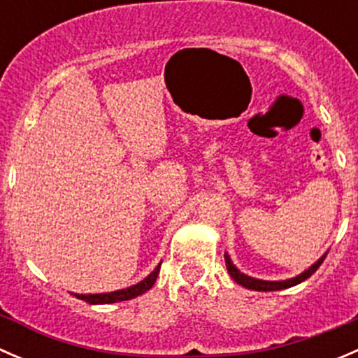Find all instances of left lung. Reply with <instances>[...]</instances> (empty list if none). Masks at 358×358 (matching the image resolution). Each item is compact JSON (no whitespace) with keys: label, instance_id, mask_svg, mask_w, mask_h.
Segmentation results:
<instances>
[{"label":"left lung","instance_id":"obj_1","mask_svg":"<svg viewBox=\"0 0 358 358\" xmlns=\"http://www.w3.org/2000/svg\"><path fill=\"white\" fill-rule=\"evenodd\" d=\"M324 258H326V255L320 256L312 266H308V270H305V272H301L299 275L292 277V279H286V280H262V279H255V277H249L234 265L232 259H230V256L227 255V252H225V265H227V270H229L230 277H232V279L236 280L237 284H241L243 287H248V289H252V291H280V289H287V287L296 286V284L308 279V277L312 275V273H315L317 268L322 265Z\"/></svg>","mask_w":358,"mask_h":358}]
</instances>
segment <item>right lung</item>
I'll return each instance as SVG.
<instances>
[{"mask_svg": "<svg viewBox=\"0 0 358 358\" xmlns=\"http://www.w3.org/2000/svg\"><path fill=\"white\" fill-rule=\"evenodd\" d=\"M159 268H161V263L156 266L152 273L145 277L142 282L135 284V286H129L126 289H119V291H112V292H100V294H72L76 296L78 299H83V301L90 303V305H107V303H117V301H126V299H133L136 296L143 294L145 291H149L150 287L154 286L156 282L157 275H159Z\"/></svg>", "mask_w": 358, "mask_h": 358, "instance_id": "1", "label": "right lung"}]
</instances>
